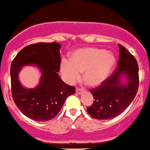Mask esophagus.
<instances>
[{
    "label": "esophagus",
    "instance_id": "34e87169",
    "mask_svg": "<svg viewBox=\"0 0 150 150\" xmlns=\"http://www.w3.org/2000/svg\"><path fill=\"white\" fill-rule=\"evenodd\" d=\"M76 94H78V95H80V94H82L83 92V89H82V88H76Z\"/></svg>",
    "mask_w": 150,
    "mask_h": 150
}]
</instances>
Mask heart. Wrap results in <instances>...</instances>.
Returning a JSON list of instances; mask_svg holds the SVG:
<instances>
[{
	"mask_svg": "<svg viewBox=\"0 0 150 150\" xmlns=\"http://www.w3.org/2000/svg\"><path fill=\"white\" fill-rule=\"evenodd\" d=\"M115 64L116 58L110 52L95 47H83L74 50L70 61L62 60L60 69L67 83L76 82L84 72L87 85L96 87L108 78Z\"/></svg>",
	"mask_w": 150,
	"mask_h": 150,
	"instance_id": "heart-1",
	"label": "heart"
}]
</instances>
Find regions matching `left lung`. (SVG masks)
Masks as SVG:
<instances>
[{"instance_id":"left-lung-1","label":"left lung","mask_w":150,"mask_h":150,"mask_svg":"<svg viewBox=\"0 0 150 150\" xmlns=\"http://www.w3.org/2000/svg\"><path fill=\"white\" fill-rule=\"evenodd\" d=\"M120 58L118 67L100 86L90 92L95 99L87 108L91 116L96 120H110L119 116L131 104L139 86L138 64L134 57L119 44ZM126 78V82L121 81Z\"/></svg>"}]
</instances>
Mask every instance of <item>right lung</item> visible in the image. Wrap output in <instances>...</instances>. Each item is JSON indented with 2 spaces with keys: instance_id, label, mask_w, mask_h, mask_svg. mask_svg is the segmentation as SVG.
<instances>
[{
  "instance_id": "add662e5",
  "label": "right lung",
  "mask_w": 150,
  "mask_h": 150,
  "mask_svg": "<svg viewBox=\"0 0 150 150\" xmlns=\"http://www.w3.org/2000/svg\"><path fill=\"white\" fill-rule=\"evenodd\" d=\"M61 44L38 43L24 47L10 67L12 96L24 115L38 122L53 119L60 112L67 97L76 88L64 83L58 72L61 64ZM34 65L41 72L39 84L26 89L21 84L18 74L24 66Z\"/></svg>"
}]
</instances>
